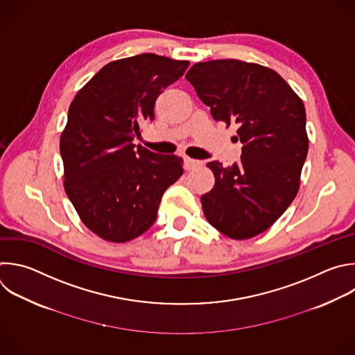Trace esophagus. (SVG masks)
Wrapping results in <instances>:
<instances>
[{"label":"esophagus","mask_w":355,"mask_h":355,"mask_svg":"<svg viewBox=\"0 0 355 355\" xmlns=\"http://www.w3.org/2000/svg\"><path fill=\"white\" fill-rule=\"evenodd\" d=\"M184 162H185V168L187 170H193V168H196V167H199L202 164V162L191 159V157H185Z\"/></svg>","instance_id":"obj_1"}]
</instances>
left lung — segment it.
<instances>
[{"label":"left lung","instance_id":"1","mask_svg":"<svg viewBox=\"0 0 355 355\" xmlns=\"http://www.w3.org/2000/svg\"><path fill=\"white\" fill-rule=\"evenodd\" d=\"M216 121L239 124L241 163L206 166L214 187L200 196L207 221L232 240L266 231L291 205L308 153L305 107L273 69L240 60L196 62L185 75Z\"/></svg>","mask_w":355,"mask_h":355}]
</instances>
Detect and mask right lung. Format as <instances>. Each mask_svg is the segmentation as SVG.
I'll list each match as a JSON object with an SVG mask.
<instances>
[{
    "label": "right lung",
    "mask_w": 355,
    "mask_h": 355,
    "mask_svg": "<svg viewBox=\"0 0 355 355\" xmlns=\"http://www.w3.org/2000/svg\"><path fill=\"white\" fill-rule=\"evenodd\" d=\"M156 54L104 65L73 97L61 132L64 188L82 223L108 243H128L157 217L164 191L184 173L175 155L138 148L159 94L188 68Z\"/></svg>",
    "instance_id": "obj_1"
}]
</instances>
